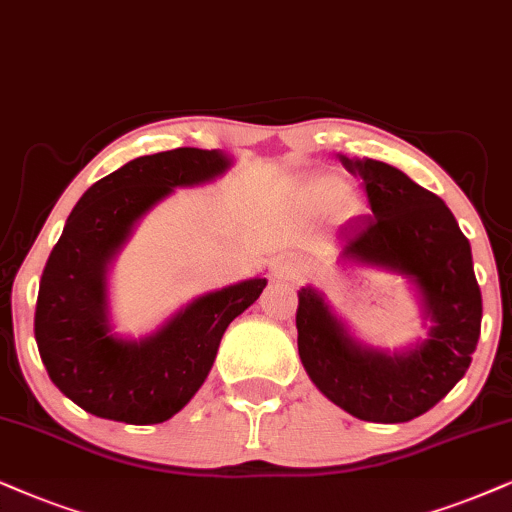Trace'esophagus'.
<instances>
[{
  "instance_id": "obj_1",
  "label": "esophagus",
  "mask_w": 512,
  "mask_h": 512,
  "mask_svg": "<svg viewBox=\"0 0 512 512\" xmlns=\"http://www.w3.org/2000/svg\"><path fill=\"white\" fill-rule=\"evenodd\" d=\"M271 274L278 281H295L300 276V267H297V262L288 260V257H278V260L271 262Z\"/></svg>"
}]
</instances>
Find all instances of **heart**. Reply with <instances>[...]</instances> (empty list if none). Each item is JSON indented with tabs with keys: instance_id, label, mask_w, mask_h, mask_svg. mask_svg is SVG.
I'll use <instances>...</instances> for the list:
<instances>
[{
	"instance_id": "b5f03b06",
	"label": "heart",
	"mask_w": 512,
	"mask_h": 512,
	"mask_svg": "<svg viewBox=\"0 0 512 512\" xmlns=\"http://www.w3.org/2000/svg\"><path fill=\"white\" fill-rule=\"evenodd\" d=\"M349 198V184L340 177H314L297 186L295 203L309 215H328L340 210Z\"/></svg>"
}]
</instances>
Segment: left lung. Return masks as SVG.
I'll return each instance as SVG.
<instances>
[{
	"label": "left lung",
	"instance_id": "1",
	"mask_svg": "<svg viewBox=\"0 0 512 512\" xmlns=\"http://www.w3.org/2000/svg\"><path fill=\"white\" fill-rule=\"evenodd\" d=\"M366 184L371 212L338 231V264L397 274L416 290L425 338L368 345L314 286L297 290V352L312 383L349 416L406 423L430 411L468 371L480 340L482 293L470 241L444 200L397 167L340 155Z\"/></svg>",
	"mask_w": 512,
	"mask_h": 512
}]
</instances>
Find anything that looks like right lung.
Instances as JSON below:
<instances>
[{"label":"right lung","mask_w":512,"mask_h":512,"mask_svg":"<svg viewBox=\"0 0 512 512\" xmlns=\"http://www.w3.org/2000/svg\"><path fill=\"white\" fill-rule=\"evenodd\" d=\"M234 165L203 148L141 155L84 191L42 271L35 340L58 390L92 416L165 423L200 390L229 323L262 295L255 276L191 300L141 338L113 331L108 271L137 224L174 189L208 184Z\"/></svg>","instance_id":"obj_1"}]
</instances>
